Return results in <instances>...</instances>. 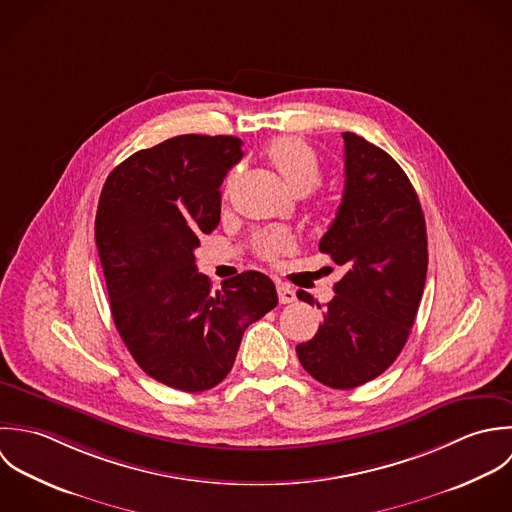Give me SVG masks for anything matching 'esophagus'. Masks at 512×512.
<instances>
[{"instance_id": "esophagus-1", "label": "esophagus", "mask_w": 512, "mask_h": 512, "mask_svg": "<svg viewBox=\"0 0 512 512\" xmlns=\"http://www.w3.org/2000/svg\"><path fill=\"white\" fill-rule=\"evenodd\" d=\"M277 293H279L281 305H289V303H293L297 299L295 291L287 283H277Z\"/></svg>"}]
</instances>
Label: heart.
I'll return each mask as SVG.
<instances>
[{"label":"heart","mask_w":512,"mask_h":512,"mask_svg":"<svg viewBox=\"0 0 512 512\" xmlns=\"http://www.w3.org/2000/svg\"><path fill=\"white\" fill-rule=\"evenodd\" d=\"M267 158L275 166V170L281 174L287 188L297 196L308 194L320 182V174H322L320 160L316 152L301 138H293V136L275 138L267 146ZM255 249L263 259H275L277 255L293 249V237L287 231L263 233L255 241Z\"/></svg>","instance_id":"obj_1"}]
</instances>
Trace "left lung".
<instances>
[{"label":"left lung","instance_id":"obj_1","mask_svg":"<svg viewBox=\"0 0 512 512\" xmlns=\"http://www.w3.org/2000/svg\"><path fill=\"white\" fill-rule=\"evenodd\" d=\"M342 138L344 196L318 249L346 275L297 354L320 384L352 390L384 374L408 342L427 275V231L400 164L354 132ZM297 297L314 303L305 291Z\"/></svg>","mask_w":512,"mask_h":512}]
</instances>
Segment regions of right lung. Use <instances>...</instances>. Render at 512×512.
<instances>
[{"mask_svg": "<svg viewBox=\"0 0 512 512\" xmlns=\"http://www.w3.org/2000/svg\"><path fill=\"white\" fill-rule=\"evenodd\" d=\"M235 136L182 134L106 178L95 239L116 330L136 364L182 392L217 386L245 328L277 307L273 281L245 271L211 291L194 249L219 223V186L241 160Z\"/></svg>", "mask_w": 512, "mask_h": 512, "instance_id": "add662e5", "label": "right lung"}]
</instances>
